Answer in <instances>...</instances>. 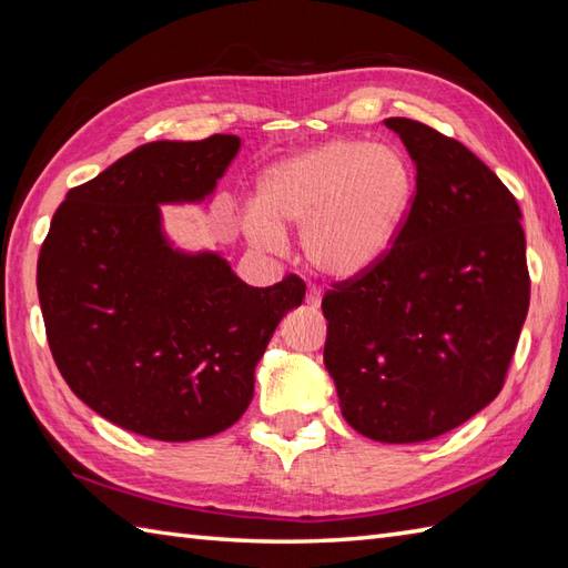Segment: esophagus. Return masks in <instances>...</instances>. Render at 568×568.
I'll list each match as a JSON object with an SVG mask.
<instances>
[{
  "label": "esophagus",
  "instance_id": "34e87169",
  "mask_svg": "<svg viewBox=\"0 0 568 568\" xmlns=\"http://www.w3.org/2000/svg\"><path fill=\"white\" fill-rule=\"evenodd\" d=\"M307 305L310 307H320L322 305V287H317V285L307 287Z\"/></svg>",
  "mask_w": 568,
  "mask_h": 568
}]
</instances>
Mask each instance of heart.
<instances>
[{
    "mask_svg": "<svg viewBox=\"0 0 568 568\" xmlns=\"http://www.w3.org/2000/svg\"><path fill=\"white\" fill-rule=\"evenodd\" d=\"M415 197V171L405 155L368 141L334 139L265 168L246 220L263 251L303 229V253L329 277H356L378 265L400 234Z\"/></svg>",
    "mask_w": 568,
    "mask_h": 568,
    "instance_id": "obj_1",
    "label": "heart"
}]
</instances>
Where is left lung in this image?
<instances>
[{
  "label": "left lung",
  "instance_id": "obj_1",
  "mask_svg": "<svg viewBox=\"0 0 568 568\" xmlns=\"http://www.w3.org/2000/svg\"><path fill=\"white\" fill-rule=\"evenodd\" d=\"M415 161L395 244L324 293V366L344 419L385 444L427 442L503 390L529 307L523 212L464 143L390 116Z\"/></svg>",
  "mask_w": 568,
  "mask_h": 568
}]
</instances>
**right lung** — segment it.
<instances>
[{
  "mask_svg": "<svg viewBox=\"0 0 568 568\" xmlns=\"http://www.w3.org/2000/svg\"><path fill=\"white\" fill-rule=\"evenodd\" d=\"M239 149L232 134L143 143L68 192L41 246L36 285L60 376L141 437L232 427L277 322L303 305L297 275L251 287L216 253L163 236L159 204L212 195Z\"/></svg>",
  "mask_w": 568,
  "mask_h": 568,
  "instance_id": "1",
  "label": "right lung"
}]
</instances>
